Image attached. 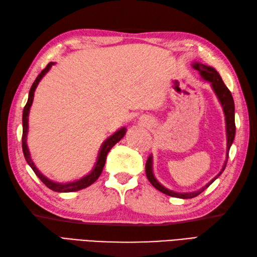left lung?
Segmentation results:
<instances>
[{"mask_svg": "<svg viewBox=\"0 0 257 257\" xmlns=\"http://www.w3.org/2000/svg\"><path fill=\"white\" fill-rule=\"evenodd\" d=\"M192 66L195 68L196 71L199 72L201 74L202 78H204L205 80H207L210 83L211 85V88L212 90L215 91L216 96L219 100V102H220L222 110H223V113L224 116H226V132H227V158L226 161H224L223 167L221 169V171L219 172L217 176L212 179L210 182H208L205 186H203L202 189H199L197 191H194V192H184V193H181V192H174L171 190H168L167 187H165L164 185H161L157 179L155 178L154 176V172H153V156L150 155L147 161H146V176L147 179L149 180V182L153 184V186H155L156 189L158 191L162 192L166 195L169 196H172V197H178V198H193V197H196L197 195H199L202 192H204L207 187L214 182V181L218 178L220 177V174L223 172L224 168L227 166V161H228V156H229V150L231 145H232L233 140H234V136H235V122H234V101H233V98L232 95H231L230 90L228 89V87L224 85V83L222 81L220 75L219 73L215 70L214 67L208 66V65H205L202 63H193Z\"/></svg>", "mask_w": 257, "mask_h": 257, "instance_id": "obj_1", "label": "left lung"}]
</instances>
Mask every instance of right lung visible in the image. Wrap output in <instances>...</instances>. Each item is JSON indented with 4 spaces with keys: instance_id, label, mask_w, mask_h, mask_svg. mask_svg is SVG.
<instances>
[{
    "instance_id": "obj_1",
    "label": "right lung",
    "mask_w": 257,
    "mask_h": 257,
    "mask_svg": "<svg viewBox=\"0 0 257 257\" xmlns=\"http://www.w3.org/2000/svg\"><path fill=\"white\" fill-rule=\"evenodd\" d=\"M55 63L53 62H50V63L46 66L45 70H42V72L38 75V77L36 78V80L34 81L33 86L29 90V96H28V101L25 105L24 111H23V137H22V144H23V153L25 156V159H26L27 164L30 166V168L33 169L34 172L36 173V176L38 177L45 185H47L50 190H52L54 192H62V193H67V192H75V191H79L83 190L85 187L91 185L93 182H96L97 179L100 177V174L102 172V169L104 167L105 164V159H107L108 153L111 150V148L113 147L117 142H120L123 136L125 135V132H126V128L122 127L116 132L111 135L109 139L105 140L102 144L101 148L99 150L98 157H97V162L95 167H93L92 170L90 171V173L87 174V176L83 177L81 179L74 181V182H70V183H58V182H53L50 179H48L47 177L43 176V174L36 168L34 161L31 160L30 158V153L29 149L27 146V133H28V115H29V110L31 104H33V100H34V96H35V90L38 86L39 81L41 80V78L45 76V75L49 72L50 68H51L52 65H54Z\"/></svg>"
}]
</instances>
